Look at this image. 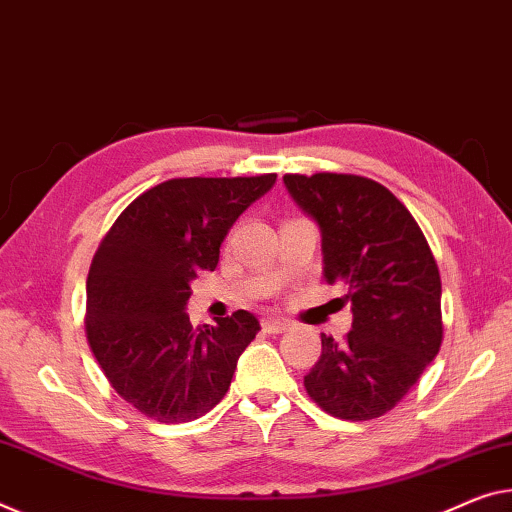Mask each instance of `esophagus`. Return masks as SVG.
Listing matches in <instances>:
<instances>
[{
    "label": "esophagus",
    "instance_id": "obj_1",
    "mask_svg": "<svg viewBox=\"0 0 512 512\" xmlns=\"http://www.w3.org/2000/svg\"><path fill=\"white\" fill-rule=\"evenodd\" d=\"M261 325L265 332L270 334H281V332H288L290 329V320L286 318H277V316H270V318H263Z\"/></svg>",
    "mask_w": 512,
    "mask_h": 512
}]
</instances>
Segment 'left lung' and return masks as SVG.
Here are the masks:
<instances>
[{
  "instance_id": "left-lung-1",
  "label": "left lung",
  "mask_w": 512,
  "mask_h": 512,
  "mask_svg": "<svg viewBox=\"0 0 512 512\" xmlns=\"http://www.w3.org/2000/svg\"><path fill=\"white\" fill-rule=\"evenodd\" d=\"M322 235L329 286L348 290L352 329L320 336L304 377L327 414L371 421L393 410L442 345V281L426 235L387 187L352 174L283 176Z\"/></svg>"
}]
</instances>
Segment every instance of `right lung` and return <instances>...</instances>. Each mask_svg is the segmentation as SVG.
I'll list each match as a JSON object with an SVG mask.
<instances>
[{"mask_svg": "<svg viewBox=\"0 0 512 512\" xmlns=\"http://www.w3.org/2000/svg\"><path fill=\"white\" fill-rule=\"evenodd\" d=\"M277 174L171 178L125 208L86 279V338L114 391L148 419L185 423L210 412L254 341L249 311L192 327L190 283L215 270L219 247Z\"/></svg>", "mask_w": 512, "mask_h": 512, "instance_id": "obj_1", "label": "right lung"}]
</instances>
